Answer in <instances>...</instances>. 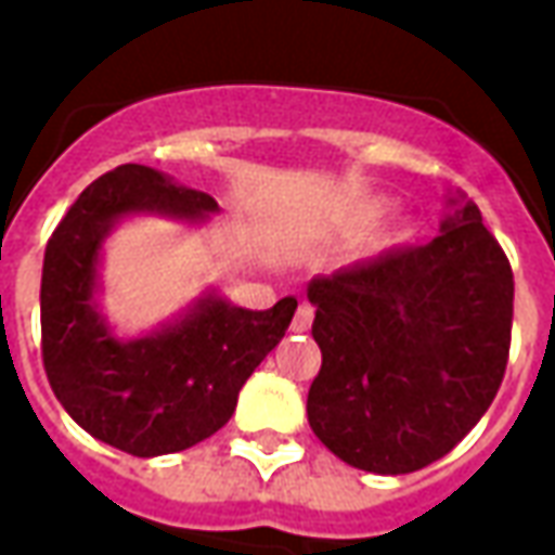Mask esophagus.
Returning a JSON list of instances; mask_svg holds the SVG:
<instances>
[{"instance_id":"obj_1","label":"esophagus","mask_w":555,"mask_h":555,"mask_svg":"<svg viewBox=\"0 0 555 555\" xmlns=\"http://www.w3.org/2000/svg\"><path fill=\"white\" fill-rule=\"evenodd\" d=\"M312 321H314V309L302 302L300 309H297V314H294V321H291V333H309Z\"/></svg>"}]
</instances>
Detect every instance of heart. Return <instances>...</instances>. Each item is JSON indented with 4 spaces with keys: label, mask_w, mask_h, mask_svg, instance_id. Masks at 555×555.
I'll return each instance as SVG.
<instances>
[{
    "label": "heart",
    "mask_w": 555,
    "mask_h": 555,
    "mask_svg": "<svg viewBox=\"0 0 555 555\" xmlns=\"http://www.w3.org/2000/svg\"><path fill=\"white\" fill-rule=\"evenodd\" d=\"M386 210H389V202H384V198H377V202H372V205H365L357 214V229L360 225H369V222H374L377 217H384ZM413 234H416V222L410 217H401L396 219L389 229L380 231V237L374 241V253H392V249H398V246H404V243L413 241Z\"/></svg>",
    "instance_id": "heart-1"
}]
</instances>
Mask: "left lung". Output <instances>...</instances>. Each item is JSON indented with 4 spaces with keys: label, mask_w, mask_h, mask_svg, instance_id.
<instances>
[{
    "label": "left lung",
    "mask_w": 555,
    "mask_h": 555,
    "mask_svg": "<svg viewBox=\"0 0 555 555\" xmlns=\"http://www.w3.org/2000/svg\"><path fill=\"white\" fill-rule=\"evenodd\" d=\"M425 246L314 276V437L345 464L401 476L440 461L488 413L508 362L514 279L461 190Z\"/></svg>",
    "instance_id": "8db88e82"
}]
</instances>
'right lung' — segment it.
I'll use <instances>...</instances> for the list:
<instances>
[{
    "instance_id": "add662e5",
    "label": "right lung",
    "mask_w": 555,
    "mask_h": 555,
    "mask_svg": "<svg viewBox=\"0 0 555 555\" xmlns=\"http://www.w3.org/2000/svg\"><path fill=\"white\" fill-rule=\"evenodd\" d=\"M214 195L127 163L86 186L43 253L41 350L55 398L94 440L137 457L183 452L217 434L243 384L276 348L294 297L253 312L217 288L147 333L118 336L101 309L103 243L133 217L205 225Z\"/></svg>"
}]
</instances>
